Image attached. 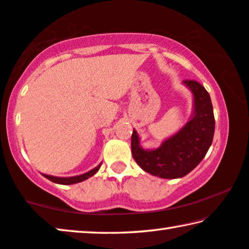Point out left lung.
<instances>
[{"instance_id": "obj_1", "label": "left lung", "mask_w": 249, "mask_h": 249, "mask_svg": "<svg viewBox=\"0 0 249 249\" xmlns=\"http://www.w3.org/2000/svg\"><path fill=\"white\" fill-rule=\"evenodd\" d=\"M183 83L195 97L194 117L176 135L170 137L157 150L146 151L140 146L136 132L132 133V155L144 171L164 179L182 178L191 172L213 143L214 134L213 108L209 92L196 80Z\"/></svg>"}]
</instances>
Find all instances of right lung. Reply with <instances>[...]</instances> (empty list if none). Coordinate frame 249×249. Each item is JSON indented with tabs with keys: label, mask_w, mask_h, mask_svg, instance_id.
Wrapping results in <instances>:
<instances>
[{
	"label": "right lung",
	"mask_w": 249,
	"mask_h": 249,
	"mask_svg": "<svg viewBox=\"0 0 249 249\" xmlns=\"http://www.w3.org/2000/svg\"><path fill=\"white\" fill-rule=\"evenodd\" d=\"M99 168H101V164H99L98 166H96L95 169L90 170V171H89V172L81 174V176H77V177L58 178V177H53V176H47V174H44V177H46L48 180L53 181V182H54V183H59V184H72V183L81 182V181H84V180H87L88 178H90V177L94 176V174L98 171Z\"/></svg>",
	"instance_id": "1"
}]
</instances>
